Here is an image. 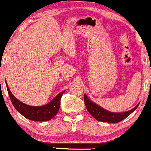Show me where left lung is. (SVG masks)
<instances>
[{"instance_id":"obj_1","label":"left lung","mask_w":151,"mask_h":151,"mask_svg":"<svg viewBox=\"0 0 151 151\" xmlns=\"http://www.w3.org/2000/svg\"><path fill=\"white\" fill-rule=\"evenodd\" d=\"M84 103L88 111L93 118L96 119L99 121H102V122H108V123H113V124H116L124 120L126 117H128L132 112L134 111L138 106V104L136 106L131 110L128 111L126 112H123V113H113V112L108 111L105 109H102L99 106H98L96 104L93 103L86 96V94H84Z\"/></svg>"}]
</instances>
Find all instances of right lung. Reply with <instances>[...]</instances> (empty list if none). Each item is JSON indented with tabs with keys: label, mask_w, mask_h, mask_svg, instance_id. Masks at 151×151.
<instances>
[{
	"label": "right lung",
	"mask_w": 151,
	"mask_h": 151,
	"mask_svg": "<svg viewBox=\"0 0 151 151\" xmlns=\"http://www.w3.org/2000/svg\"><path fill=\"white\" fill-rule=\"evenodd\" d=\"M7 90L12 104L17 111L22 114L26 119L31 121H47L51 120L55 116L58 114L60 106V99L65 91L60 93L56 96L52 101L47 104L42 106H31L25 104L22 102L19 101L10 91L8 84L6 83Z\"/></svg>",
	"instance_id": "add662e5"
}]
</instances>
